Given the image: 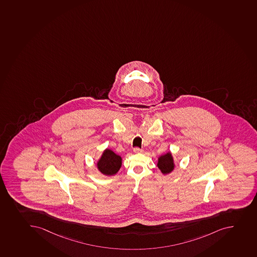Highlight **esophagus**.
Wrapping results in <instances>:
<instances>
[{
	"instance_id": "esophagus-1",
	"label": "esophagus",
	"mask_w": 257,
	"mask_h": 257,
	"mask_svg": "<svg viewBox=\"0 0 257 257\" xmlns=\"http://www.w3.org/2000/svg\"><path fill=\"white\" fill-rule=\"evenodd\" d=\"M134 152L136 153V154H139V153H143L144 150L142 149H139V148H135V149H134Z\"/></svg>"
}]
</instances>
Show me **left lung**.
<instances>
[{"mask_svg":"<svg viewBox=\"0 0 257 257\" xmlns=\"http://www.w3.org/2000/svg\"><path fill=\"white\" fill-rule=\"evenodd\" d=\"M158 167L160 169L161 172L163 174L169 173L173 170L174 168V163H173V157L170 153L161 156L159 159V163H158Z\"/></svg>","mask_w":257,"mask_h":257,"instance_id":"8db88e82","label":"left lung"}]
</instances>
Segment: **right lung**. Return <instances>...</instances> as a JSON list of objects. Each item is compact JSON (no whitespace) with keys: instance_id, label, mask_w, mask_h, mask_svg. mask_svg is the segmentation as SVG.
Wrapping results in <instances>:
<instances>
[{"instance_id":"right-lung-1","label":"right lung","mask_w":257,"mask_h":257,"mask_svg":"<svg viewBox=\"0 0 257 257\" xmlns=\"http://www.w3.org/2000/svg\"><path fill=\"white\" fill-rule=\"evenodd\" d=\"M121 164V157L114 154L110 149H106L98 162V168L104 175L112 176L118 173Z\"/></svg>"}]
</instances>
